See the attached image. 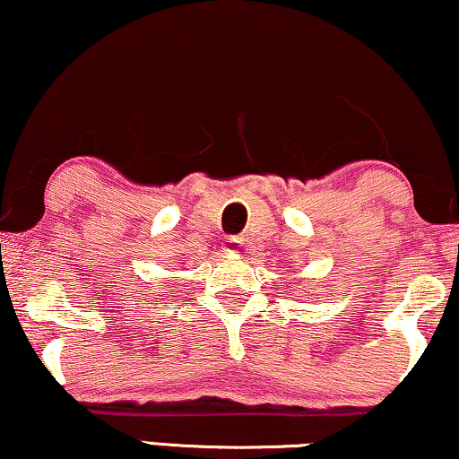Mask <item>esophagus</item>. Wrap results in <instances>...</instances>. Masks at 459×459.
Returning <instances> with one entry per match:
<instances>
[{"instance_id": "esophagus-1", "label": "esophagus", "mask_w": 459, "mask_h": 459, "mask_svg": "<svg viewBox=\"0 0 459 459\" xmlns=\"http://www.w3.org/2000/svg\"><path fill=\"white\" fill-rule=\"evenodd\" d=\"M239 243H241L239 239H229V241H226V243H224V246H222V249H224V252H226V254H235V252H237V249H239V247H241V246H239Z\"/></svg>"}]
</instances>
